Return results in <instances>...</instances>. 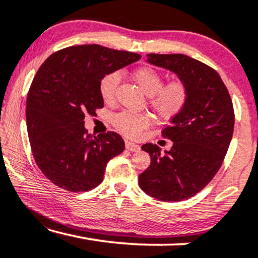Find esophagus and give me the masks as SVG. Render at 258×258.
I'll list each match as a JSON object with an SVG mask.
<instances>
[{"mask_svg":"<svg viewBox=\"0 0 258 258\" xmlns=\"http://www.w3.org/2000/svg\"><path fill=\"white\" fill-rule=\"evenodd\" d=\"M125 148L129 151H137L140 149V146L139 144L132 142V141H125Z\"/></svg>","mask_w":258,"mask_h":258,"instance_id":"esophagus-1","label":"esophagus"}]
</instances>
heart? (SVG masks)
I'll list each match as a JSON object with an SVG mask.
<instances>
[{
  "mask_svg": "<svg viewBox=\"0 0 258 258\" xmlns=\"http://www.w3.org/2000/svg\"><path fill=\"white\" fill-rule=\"evenodd\" d=\"M133 76L143 93L150 96V105L158 117L164 119L172 118L184 109L189 93L185 84L181 81H174L162 87L163 77L156 70L148 67L135 70ZM118 83V73L108 74L101 81L100 94L105 103H110L114 100ZM112 122L118 132L126 136L136 137L149 125L150 119L147 115L122 111L114 116Z\"/></svg>",
  "mask_w": 258,
  "mask_h": 258,
  "instance_id": "b5f03b06",
  "label": "heart"
}]
</instances>
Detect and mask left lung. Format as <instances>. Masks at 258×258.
<instances>
[{
    "mask_svg": "<svg viewBox=\"0 0 258 258\" xmlns=\"http://www.w3.org/2000/svg\"><path fill=\"white\" fill-rule=\"evenodd\" d=\"M146 61L174 73L189 96L183 110L162 135L172 141L161 153L153 143L142 146L150 165L139 176L140 188L163 202H179L201 191L220 170L234 133V107L216 70L183 54H149Z\"/></svg>",
    "mask_w": 258,
    "mask_h": 258,
    "instance_id": "left-lung-1",
    "label": "left lung"
}]
</instances>
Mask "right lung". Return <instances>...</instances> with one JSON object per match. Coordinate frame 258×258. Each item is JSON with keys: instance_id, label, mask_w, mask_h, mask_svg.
<instances>
[{"instance_id": "1", "label": "right lung", "mask_w": 258, "mask_h": 258, "mask_svg": "<svg viewBox=\"0 0 258 258\" xmlns=\"http://www.w3.org/2000/svg\"><path fill=\"white\" fill-rule=\"evenodd\" d=\"M140 58L98 44L73 45L37 70L27 97V130L35 162L54 184L72 192L91 190L103 181L108 162L124 150L117 133L88 134L84 117L103 108V77Z\"/></svg>"}]
</instances>
